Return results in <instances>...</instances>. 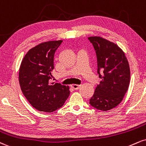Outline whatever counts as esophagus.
<instances>
[{"mask_svg": "<svg viewBox=\"0 0 146 146\" xmlns=\"http://www.w3.org/2000/svg\"><path fill=\"white\" fill-rule=\"evenodd\" d=\"M71 87L74 90H78L80 88V85H77V84H73V85L71 86Z\"/></svg>", "mask_w": 146, "mask_h": 146, "instance_id": "esophagus-1", "label": "esophagus"}]
</instances>
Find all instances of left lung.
I'll use <instances>...</instances> for the list:
<instances>
[{
	"label": "left lung",
	"instance_id": "8db88e82",
	"mask_svg": "<svg viewBox=\"0 0 146 146\" xmlns=\"http://www.w3.org/2000/svg\"><path fill=\"white\" fill-rule=\"evenodd\" d=\"M88 40L95 50L97 73L101 79L89 103L96 110L106 111L120 104L129 88V64L116 44L100 36H90Z\"/></svg>",
	"mask_w": 146,
	"mask_h": 146
}]
</instances>
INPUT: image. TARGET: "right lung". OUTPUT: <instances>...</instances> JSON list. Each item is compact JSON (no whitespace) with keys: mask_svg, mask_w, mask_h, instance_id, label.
Returning a JSON list of instances; mask_svg holds the SVG:
<instances>
[{"mask_svg":"<svg viewBox=\"0 0 146 146\" xmlns=\"http://www.w3.org/2000/svg\"><path fill=\"white\" fill-rule=\"evenodd\" d=\"M62 42L40 43L27 52L21 63V90L30 104L40 111L51 113L58 110L70 94L68 86L52 83L54 54Z\"/></svg>","mask_w":146,"mask_h":146,"instance_id":"add662e5","label":"right lung"}]
</instances>
